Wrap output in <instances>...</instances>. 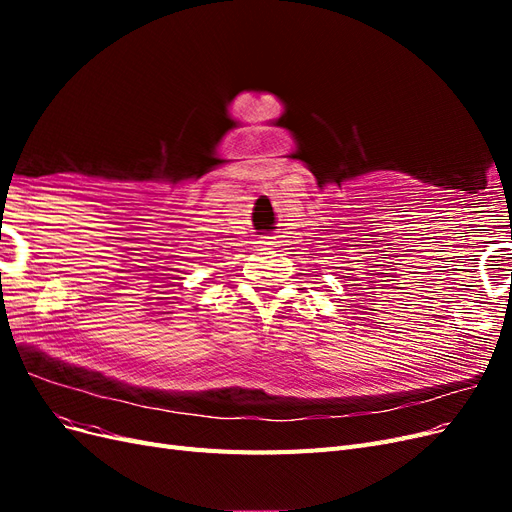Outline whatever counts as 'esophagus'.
<instances>
[{
	"mask_svg": "<svg viewBox=\"0 0 512 512\" xmlns=\"http://www.w3.org/2000/svg\"><path fill=\"white\" fill-rule=\"evenodd\" d=\"M265 245H275V239L273 237H265V241H262Z\"/></svg>",
	"mask_w": 512,
	"mask_h": 512,
	"instance_id": "34e87169",
	"label": "esophagus"
}]
</instances>
